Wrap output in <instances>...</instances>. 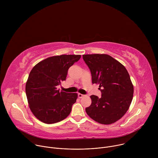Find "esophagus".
I'll use <instances>...</instances> for the list:
<instances>
[{"label":"esophagus","instance_id":"obj_1","mask_svg":"<svg viewBox=\"0 0 158 158\" xmlns=\"http://www.w3.org/2000/svg\"><path fill=\"white\" fill-rule=\"evenodd\" d=\"M84 95H83V94H80V93L78 94V97H79V98H82V97H84Z\"/></svg>","mask_w":158,"mask_h":158}]
</instances>
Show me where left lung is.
Segmentation results:
<instances>
[{
    "mask_svg": "<svg viewBox=\"0 0 158 158\" xmlns=\"http://www.w3.org/2000/svg\"><path fill=\"white\" fill-rule=\"evenodd\" d=\"M83 59L92 75L93 84L99 85L101 98L90 96L92 103L85 108L87 115L102 124L120 119L127 111L133 98L134 87L126 67L109 55L84 54Z\"/></svg>",
    "mask_w": 158,
    "mask_h": 158,
    "instance_id": "left-lung-1",
    "label": "left lung"
}]
</instances>
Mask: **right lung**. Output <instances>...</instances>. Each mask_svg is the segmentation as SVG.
Instances as JSON below:
<instances>
[{"label": "right lung", "mask_w": 158, "mask_h": 158, "mask_svg": "<svg viewBox=\"0 0 158 158\" xmlns=\"http://www.w3.org/2000/svg\"><path fill=\"white\" fill-rule=\"evenodd\" d=\"M81 55H60L37 63L26 84L29 106L34 116L46 124H54L66 118L77 99V93L59 91L57 86L65 80L67 71Z\"/></svg>", "instance_id": "add662e5"}]
</instances>
